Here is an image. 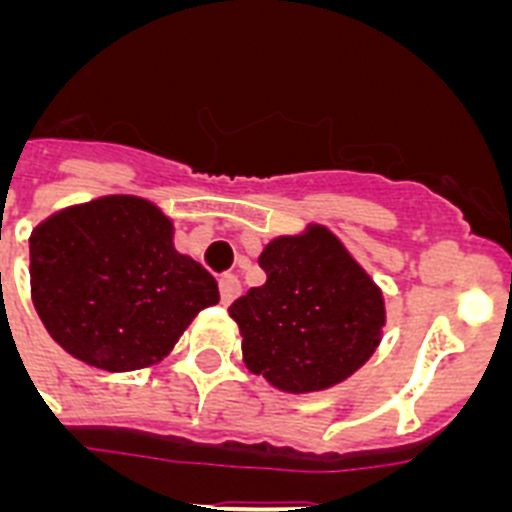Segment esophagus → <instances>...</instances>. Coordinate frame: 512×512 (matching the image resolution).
<instances>
[{
	"instance_id": "esophagus-1",
	"label": "esophagus",
	"mask_w": 512,
	"mask_h": 512,
	"mask_svg": "<svg viewBox=\"0 0 512 512\" xmlns=\"http://www.w3.org/2000/svg\"><path fill=\"white\" fill-rule=\"evenodd\" d=\"M217 284H220V300H223V305H230L235 297L241 295V282L233 274H223V277L217 279Z\"/></svg>"
}]
</instances>
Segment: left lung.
<instances>
[{
	"label": "left lung",
	"instance_id": "obj_1",
	"mask_svg": "<svg viewBox=\"0 0 512 512\" xmlns=\"http://www.w3.org/2000/svg\"><path fill=\"white\" fill-rule=\"evenodd\" d=\"M259 266L266 282L228 307L248 372L307 395L341 384L372 359L387 323L382 289L328 228L279 235Z\"/></svg>",
	"mask_w": 512,
	"mask_h": 512
}]
</instances>
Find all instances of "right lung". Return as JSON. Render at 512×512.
<instances>
[{
  "label": "right lung",
  "mask_w": 512,
  "mask_h": 512,
  "mask_svg": "<svg viewBox=\"0 0 512 512\" xmlns=\"http://www.w3.org/2000/svg\"><path fill=\"white\" fill-rule=\"evenodd\" d=\"M30 295L53 341L104 372L158 364L220 302L215 277L174 248V223L133 194L45 217L30 233Z\"/></svg>",
  "instance_id": "obj_1"
}]
</instances>
